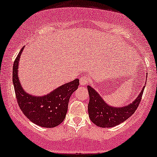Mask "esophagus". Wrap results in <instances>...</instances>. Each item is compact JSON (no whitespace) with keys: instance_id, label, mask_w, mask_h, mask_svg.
Wrapping results in <instances>:
<instances>
[{"instance_id":"1","label":"esophagus","mask_w":157,"mask_h":157,"mask_svg":"<svg viewBox=\"0 0 157 157\" xmlns=\"http://www.w3.org/2000/svg\"><path fill=\"white\" fill-rule=\"evenodd\" d=\"M89 82V78L86 75H84V76H82V78L80 79V84L82 85V86H85L86 84H87Z\"/></svg>"}]
</instances>
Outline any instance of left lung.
Instances as JSON below:
<instances>
[{"label":"left lung","instance_id":"left-lung-1","mask_svg":"<svg viewBox=\"0 0 157 157\" xmlns=\"http://www.w3.org/2000/svg\"><path fill=\"white\" fill-rule=\"evenodd\" d=\"M87 89L90 95L88 104L89 117L94 124L105 128L120 124L135 113L140 102L145 86L132 103L120 108L108 105L92 86H88Z\"/></svg>","mask_w":157,"mask_h":157}]
</instances>
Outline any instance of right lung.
I'll use <instances>...</instances> for the list:
<instances>
[{
	"instance_id": "add662e5",
	"label": "right lung",
	"mask_w": 157,
	"mask_h": 157,
	"mask_svg": "<svg viewBox=\"0 0 157 157\" xmlns=\"http://www.w3.org/2000/svg\"><path fill=\"white\" fill-rule=\"evenodd\" d=\"M23 48L15 59L13 67V84L18 105L28 119L46 128L55 127L63 122L67 111L71 94L78 89V78L62 85L46 95L33 96L23 90L18 75L19 62Z\"/></svg>"
}]
</instances>
